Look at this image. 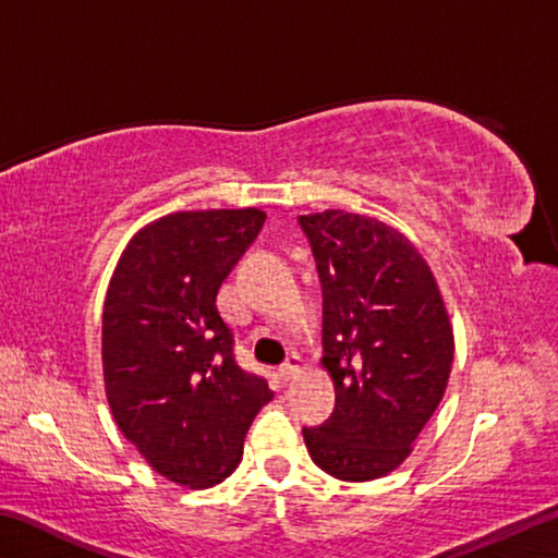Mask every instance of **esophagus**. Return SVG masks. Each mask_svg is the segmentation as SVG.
<instances>
[{
	"instance_id": "1",
	"label": "esophagus",
	"mask_w": 558,
	"mask_h": 558,
	"mask_svg": "<svg viewBox=\"0 0 558 558\" xmlns=\"http://www.w3.org/2000/svg\"><path fill=\"white\" fill-rule=\"evenodd\" d=\"M300 369H302V362H300V356L298 354H290L288 359H286V364L280 366V376L286 381H290V379H295V376L300 374Z\"/></svg>"
}]
</instances>
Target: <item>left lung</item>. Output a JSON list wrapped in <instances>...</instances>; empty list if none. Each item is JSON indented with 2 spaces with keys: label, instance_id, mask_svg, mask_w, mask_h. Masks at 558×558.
Returning a JSON list of instances; mask_svg holds the SVG:
<instances>
[{
  "label": "left lung",
  "instance_id": "1",
  "mask_svg": "<svg viewBox=\"0 0 558 558\" xmlns=\"http://www.w3.org/2000/svg\"><path fill=\"white\" fill-rule=\"evenodd\" d=\"M300 226L323 280V366L337 396L329 421L302 436L327 475L369 483L411 456L442 401L450 315L426 258L393 226L342 209Z\"/></svg>",
  "mask_w": 558,
  "mask_h": 558
}]
</instances>
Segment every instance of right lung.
Returning a JSON list of instances; mask_svg holds the SVG:
<instances>
[{
	"label": "right lung",
	"instance_id": "1",
	"mask_svg": "<svg viewBox=\"0 0 558 558\" xmlns=\"http://www.w3.org/2000/svg\"><path fill=\"white\" fill-rule=\"evenodd\" d=\"M266 211H174L132 235L102 305V381L112 418L169 483L214 487L239 468L266 379L233 359L216 305Z\"/></svg>",
	"mask_w": 558,
	"mask_h": 558
}]
</instances>
